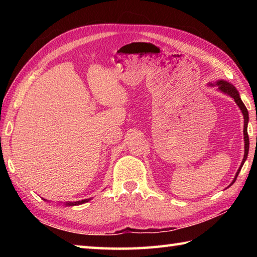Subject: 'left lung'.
Returning <instances> with one entry per match:
<instances>
[{
  "label": "left lung",
  "instance_id": "obj_1",
  "mask_svg": "<svg viewBox=\"0 0 257 257\" xmlns=\"http://www.w3.org/2000/svg\"><path fill=\"white\" fill-rule=\"evenodd\" d=\"M209 86H216L217 87V90L223 92V94H225L227 96H230L231 98H233L234 101L236 102V105L238 106V108L241 109L242 111V114H243V118H244V129H243V135H244V158H243V161L241 163V166H239L238 170L235 174V177H234L232 183L228 185V187H231V185L235 182V180L238 176L239 171H241V169L244 165V162L246 161L247 159V155H248V149H249V139H248V135H247V124H248V111L246 107H245V105L243 103L241 97H239V92L237 91V89L234 87L231 83H228V81L226 80H223V79H220V80H216L215 83H209Z\"/></svg>",
  "mask_w": 257,
  "mask_h": 257
}]
</instances>
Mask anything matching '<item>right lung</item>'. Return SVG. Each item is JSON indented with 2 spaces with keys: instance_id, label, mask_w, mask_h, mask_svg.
I'll return each instance as SVG.
<instances>
[{
  "instance_id": "obj_1",
  "label": "right lung",
  "mask_w": 257,
  "mask_h": 257,
  "mask_svg": "<svg viewBox=\"0 0 257 257\" xmlns=\"http://www.w3.org/2000/svg\"><path fill=\"white\" fill-rule=\"evenodd\" d=\"M45 200V199H44ZM91 198L89 199H85V200H81V201H76V202H66V203H64L66 206H74V205H79V204H84L86 203V202L90 201ZM46 201V200H45Z\"/></svg>"
}]
</instances>
